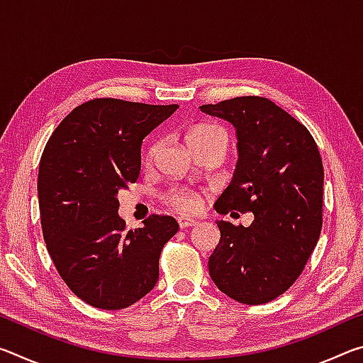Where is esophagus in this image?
Returning a JSON list of instances; mask_svg holds the SVG:
<instances>
[{
  "label": "esophagus",
  "mask_w": 363,
  "mask_h": 363,
  "mask_svg": "<svg viewBox=\"0 0 363 363\" xmlns=\"http://www.w3.org/2000/svg\"><path fill=\"white\" fill-rule=\"evenodd\" d=\"M177 223H179L181 229H187V227H192V225L199 224V220L192 219V218H187V216H181V218H177Z\"/></svg>",
  "instance_id": "esophagus-1"
}]
</instances>
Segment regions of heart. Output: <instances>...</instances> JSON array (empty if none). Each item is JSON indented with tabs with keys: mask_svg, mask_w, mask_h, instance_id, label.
Wrapping results in <instances>:
<instances>
[{
	"mask_svg": "<svg viewBox=\"0 0 363 363\" xmlns=\"http://www.w3.org/2000/svg\"><path fill=\"white\" fill-rule=\"evenodd\" d=\"M206 139H223L227 143V134L223 128L216 126V125H196L187 134L189 145L200 143V140H206ZM158 147H160V144L157 143V140H153V143H150L149 147H147L145 153H144L145 164L153 163V160H155V157H157ZM163 199L171 208H174L176 211H181V213L196 211L201 205L200 194L195 192V190H192V189H187V187L171 189L163 195Z\"/></svg>",
	"mask_w": 363,
	"mask_h": 363,
	"instance_id": "b5f03b06",
	"label": "heart"
}]
</instances>
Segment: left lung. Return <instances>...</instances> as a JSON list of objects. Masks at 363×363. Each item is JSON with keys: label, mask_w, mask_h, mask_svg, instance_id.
<instances>
[{"label": "left lung", "mask_w": 363, "mask_h": 363, "mask_svg": "<svg viewBox=\"0 0 363 363\" xmlns=\"http://www.w3.org/2000/svg\"><path fill=\"white\" fill-rule=\"evenodd\" d=\"M200 110L230 121L238 139L237 169L214 208L255 214L250 227L218 220L210 277L238 303H269L296 281L320 237V152L303 123L267 97H233Z\"/></svg>", "instance_id": "left-lung-1"}]
</instances>
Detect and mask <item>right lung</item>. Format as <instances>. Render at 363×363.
<instances>
[{
    "instance_id": "1",
    "label": "right lung",
    "mask_w": 363,
    "mask_h": 363,
    "mask_svg": "<svg viewBox=\"0 0 363 363\" xmlns=\"http://www.w3.org/2000/svg\"><path fill=\"white\" fill-rule=\"evenodd\" d=\"M177 107L97 97L73 108L43 150V237L59 275L86 304L125 309L157 284L160 255L179 224L152 214L126 230L116 194L138 181L140 144Z\"/></svg>"
}]
</instances>
